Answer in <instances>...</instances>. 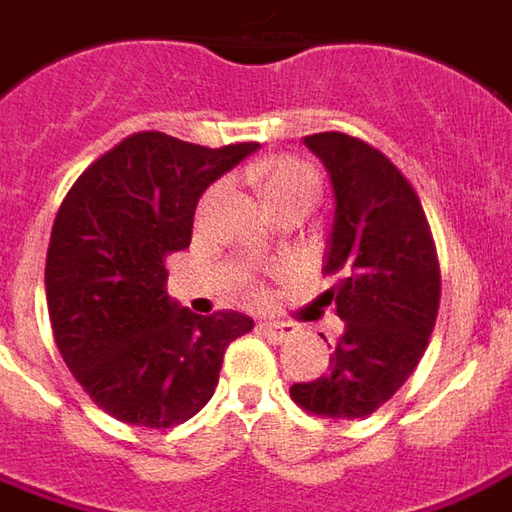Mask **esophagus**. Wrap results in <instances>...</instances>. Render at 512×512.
Here are the masks:
<instances>
[{
    "label": "esophagus",
    "mask_w": 512,
    "mask_h": 512,
    "mask_svg": "<svg viewBox=\"0 0 512 512\" xmlns=\"http://www.w3.org/2000/svg\"><path fill=\"white\" fill-rule=\"evenodd\" d=\"M257 328H260V334L269 337L272 343H286V340L294 337V331H297L291 323H260Z\"/></svg>",
    "instance_id": "esophagus-1"
}]
</instances>
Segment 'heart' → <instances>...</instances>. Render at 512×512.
Wrapping results in <instances>:
<instances>
[{"label": "heart", "mask_w": 512, "mask_h": 512, "mask_svg": "<svg viewBox=\"0 0 512 512\" xmlns=\"http://www.w3.org/2000/svg\"><path fill=\"white\" fill-rule=\"evenodd\" d=\"M257 186H260V195L269 209L274 206H283V203H314L320 195V178L317 172L306 164V161H297V158H274L260 164L255 172Z\"/></svg>", "instance_id": "heart-1"}]
</instances>
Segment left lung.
<instances>
[{
    "label": "left lung",
    "mask_w": 512,
    "mask_h": 512,
    "mask_svg": "<svg viewBox=\"0 0 512 512\" xmlns=\"http://www.w3.org/2000/svg\"><path fill=\"white\" fill-rule=\"evenodd\" d=\"M328 172L334 218L323 269L345 328L331 368L291 399L328 419H360L397 394L422 360L439 311V260L414 186L385 155L343 133L306 135Z\"/></svg>",
    "instance_id": "left-lung-1"
}]
</instances>
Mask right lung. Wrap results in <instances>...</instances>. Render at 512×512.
Masks as SVG:
<instances>
[{
  "label": "right lung",
  "mask_w": 512,
  "mask_h": 512,
  "mask_svg": "<svg viewBox=\"0 0 512 512\" xmlns=\"http://www.w3.org/2000/svg\"><path fill=\"white\" fill-rule=\"evenodd\" d=\"M255 150L135 133L67 192L47 249V311L62 360L104 414L181 425L215 394L226 345L255 326L240 311L178 306L164 266L189 246L209 184Z\"/></svg>",
  "instance_id": "right-lung-1"
}]
</instances>
